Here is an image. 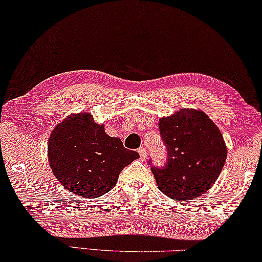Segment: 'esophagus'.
I'll use <instances>...</instances> for the list:
<instances>
[{"label": "esophagus", "mask_w": 262, "mask_h": 262, "mask_svg": "<svg viewBox=\"0 0 262 262\" xmlns=\"http://www.w3.org/2000/svg\"><path fill=\"white\" fill-rule=\"evenodd\" d=\"M139 154H140V157L142 160H144L147 157V150H146V148H143V147H141V148H139Z\"/></svg>", "instance_id": "esophagus-1"}]
</instances>
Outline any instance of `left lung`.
Segmentation results:
<instances>
[{
	"label": "left lung",
	"instance_id": "obj_1",
	"mask_svg": "<svg viewBox=\"0 0 262 262\" xmlns=\"http://www.w3.org/2000/svg\"><path fill=\"white\" fill-rule=\"evenodd\" d=\"M159 127L167 162L150 169L160 191L178 201L202 196L225 164L227 149L221 130L204 112L194 110L162 118Z\"/></svg>",
	"mask_w": 262,
	"mask_h": 262
}]
</instances>
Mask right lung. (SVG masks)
Here are the masks:
<instances>
[{"label":"right lung","instance_id":"add662e5","mask_svg":"<svg viewBox=\"0 0 262 262\" xmlns=\"http://www.w3.org/2000/svg\"><path fill=\"white\" fill-rule=\"evenodd\" d=\"M48 155L60 184L85 198L108 192L122 169L140 157L121 140L107 135L89 113L71 115L58 124L50 136Z\"/></svg>","mask_w":262,"mask_h":262}]
</instances>
